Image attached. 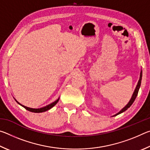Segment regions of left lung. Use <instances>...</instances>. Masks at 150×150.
Returning a JSON list of instances; mask_svg holds the SVG:
<instances>
[{"label":"left lung","instance_id":"left-lung-1","mask_svg":"<svg viewBox=\"0 0 150 150\" xmlns=\"http://www.w3.org/2000/svg\"><path fill=\"white\" fill-rule=\"evenodd\" d=\"M142 77V71H141L140 75H139V79L138 82V84H137V85H136V88H135V90H134V93H133V95H132V96L131 99L130 100V101H129V103H128V104H127V105H126L125 106H124V107L122 109V110H121L120 112H118L117 114H116V115H115V116H116V115H120V114L122 113L123 112L126 111L128 108H130V106H131L132 105L133 103L134 102V100H135V99H136L137 95H138V91H139V87H140V85H141Z\"/></svg>","mask_w":150,"mask_h":150}]
</instances>
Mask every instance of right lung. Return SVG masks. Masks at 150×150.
<instances>
[{
	"instance_id": "1",
	"label": "right lung",
	"mask_w": 150,
	"mask_h": 150,
	"mask_svg": "<svg viewBox=\"0 0 150 150\" xmlns=\"http://www.w3.org/2000/svg\"><path fill=\"white\" fill-rule=\"evenodd\" d=\"M59 98H58V99H57L55 101H54V103H51L50 104V105H48L47 106H44V107H42V108H29V107H27V106H25L24 105H21V104H20L18 101L15 99V100L16 101V102L19 104L20 105H21L22 106H23V107L24 108H26V110H28V111H30V112H35V113H40V112H45V111H47L48 110H50V108H52L53 106H54L57 103L58 101H59Z\"/></svg>"
}]
</instances>
